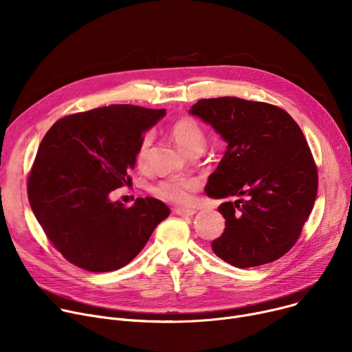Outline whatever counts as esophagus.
I'll return each instance as SVG.
<instances>
[{
	"mask_svg": "<svg viewBox=\"0 0 352 352\" xmlns=\"http://www.w3.org/2000/svg\"><path fill=\"white\" fill-rule=\"evenodd\" d=\"M175 213L178 216H182V217H189V216L196 214V210H193V209H177Z\"/></svg>",
	"mask_w": 352,
	"mask_h": 352,
	"instance_id": "1",
	"label": "esophagus"
}]
</instances>
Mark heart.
Here are the masks:
<instances>
[{"label": "heart", "instance_id": "1", "mask_svg": "<svg viewBox=\"0 0 352 352\" xmlns=\"http://www.w3.org/2000/svg\"><path fill=\"white\" fill-rule=\"evenodd\" d=\"M170 136L177 143L182 152L192 157L204 152L206 146V135L200 124L190 118L184 117L177 120L170 128ZM152 135H146L138 148L136 164L143 168L147 164L150 147H152ZM197 189L196 179L188 178H170L160 182L155 188V195L166 202H171L178 206H189L193 200V192Z\"/></svg>", "mask_w": 352, "mask_h": 352}]
</instances>
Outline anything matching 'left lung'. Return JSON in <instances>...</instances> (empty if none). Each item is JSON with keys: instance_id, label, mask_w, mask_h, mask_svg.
<instances>
[{"instance_id": "1", "label": "left lung", "mask_w": 352, "mask_h": 352, "mask_svg": "<svg viewBox=\"0 0 352 352\" xmlns=\"http://www.w3.org/2000/svg\"><path fill=\"white\" fill-rule=\"evenodd\" d=\"M189 114L227 143L205 188L209 197L228 200L219 206L226 228L213 252L239 269L277 261L296 242L318 192L302 131L284 110L238 97L199 100Z\"/></svg>"}]
</instances>
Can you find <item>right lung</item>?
<instances>
[{"mask_svg": "<svg viewBox=\"0 0 352 352\" xmlns=\"http://www.w3.org/2000/svg\"><path fill=\"white\" fill-rule=\"evenodd\" d=\"M166 110L114 104L57 121L43 138L28 181L29 204L63 256L89 272L128 265L170 214L159 199L113 202L131 182L143 133Z\"/></svg>", "mask_w": 352, "mask_h": 352, "instance_id": "1", "label": "right lung"}]
</instances>
